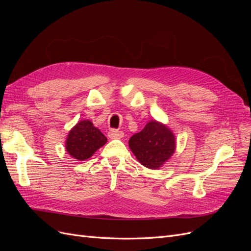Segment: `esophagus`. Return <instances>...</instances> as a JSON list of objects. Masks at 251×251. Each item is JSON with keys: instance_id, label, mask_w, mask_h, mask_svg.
I'll use <instances>...</instances> for the list:
<instances>
[{"instance_id": "1", "label": "esophagus", "mask_w": 251, "mask_h": 251, "mask_svg": "<svg viewBox=\"0 0 251 251\" xmlns=\"http://www.w3.org/2000/svg\"><path fill=\"white\" fill-rule=\"evenodd\" d=\"M124 132L123 131H118V130H111L109 132V137L111 139H120L124 137Z\"/></svg>"}]
</instances>
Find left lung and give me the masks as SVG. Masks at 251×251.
Returning a JSON list of instances; mask_svg holds the SVG:
<instances>
[{"label": "left lung", "mask_w": 251, "mask_h": 251, "mask_svg": "<svg viewBox=\"0 0 251 251\" xmlns=\"http://www.w3.org/2000/svg\"><path fill=\"white\" fill-rule=\"evenodd\" d=\"M136 159L150 170H158L170 160L176 151V137L171 128L155 119L128 140Z\"/></svg>", "instance_id": "left-lung-1"}]
</instances>
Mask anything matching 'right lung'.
I'll return each instance as SVG.
<instances>
[{
	"instance_id": "obj_1",
	"label": "right lung",
	"mask_w": 251,
	"mask_h": 251,
	"mask_svg": "<svg viewBox=\"0 0 251 251\" xmlns=\"http://www.w3.org/2000/svg\"><path fill=\"white\" fill-rule=\"evenodd\" d=\"M107 140V137L92 121L80 120L68 133L65 149L72 158L85 161L104 146Z\"/></svg>"
}]
</instances>
